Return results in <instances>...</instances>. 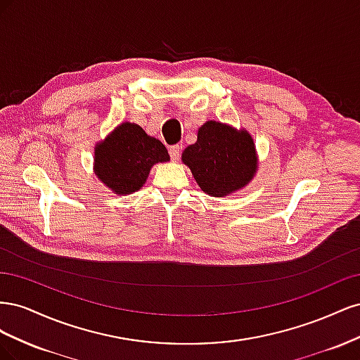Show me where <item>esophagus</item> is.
Here are the masks:
<instances>
[{
  "label": "esophagus",
  "mask_w": 360,
  "mask_h": 360,
  "mask_svg": "<svg viewBox=\"0 0 360 360\" xmlns=\"http://www.w3.org/2000/svg\"><path fill=\"white\" fill-rule=\"evenodd\" d=\"M180 153H181V147L180 146H171L169 147V156L174 162H177L180 159Z\"/></svg>",
  "instance_id": "obj_1"
}]
</instances>
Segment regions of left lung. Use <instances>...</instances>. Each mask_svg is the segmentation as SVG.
Wrapping results in <instances>:
<instances>
[{
  "label": "left lung",
  "mask_w": 360,
  "mask_h": 360,
  "mask_svg": "<svg viewBox=\"0 0 360 360\" xmlns=\"http://www.w3.org/2000/svg\"><path fill=\"white\" fill-rule=\"evenodd\" d=\"M201 191L210 197H228L252 181L258 169L254 138L246 129L205 122L198 129L197 143L181 153Z\"/></svg>",
  "instance_id": "left-lung-1"
}]
</instances>
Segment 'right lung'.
I'll return each mask as SVG.
<instances>
[{
    "label": "right lung",
    "mask_w": 360,
    "mask_h": 360,
    "mask_svg": "<svg viewBox=\"0 0 360 360\" xmlns=\"http://www.w3.org/2000/svg\"><path fill=\"white\" fill-rule=\"evenodd\" d=\"M169 162L167 147L130 122L120 123L94 147V174L115 195H130L144 186L156 163Z\"/></svg>",
    "instance_id": "right-lung-1"
}]
</instances>
